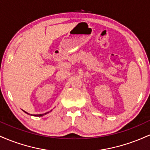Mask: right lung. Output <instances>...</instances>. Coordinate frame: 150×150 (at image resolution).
<instances>
[{
  "mask_svg": "<svg viewBox=\"0 0 150 150\" xmlns=\"http://www.w3.org/2000/svg\"><path fill=\"white\" fill-rule=\"evenodd\" d=\"M24 112H25L26 113H27V114H29V115H30V113H27L26 112V111H23ZM49 113V112H47V113H43V114H37V115H31V116H44V115H46V113Z\"/></svg>",
  "mask_w": 150,
  "mask_h": 150,
  "instance_id": "right-lung-1",
  "label": "right lung"
}]
</instances>
